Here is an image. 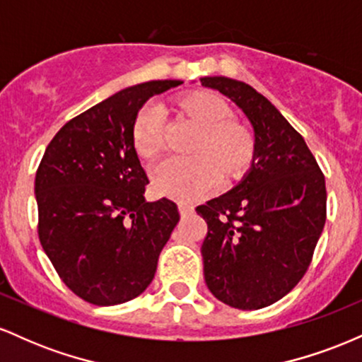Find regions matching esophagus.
<instances>
[{
  "mask_svg": "<svg viewBox=\"0 0 362 362\" xmlns=\"http://www.w3.org/2000/svg\"><path fill=\"white\" fill-rule=\"evenodd\" d=\"M178 211H180L182 216H189L194 213V206L187 204V202H178Z\"/></svg>",
  "mask_w": 362,
  "mask_h": 362,
  "instance_id": "34e87169",
  "label": "esophagus"
}]
</instances>
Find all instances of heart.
<instances>
[{
	"label": "heart",
	"mask_w": 362,
	"mask_h": 362,
	"mask_svg": "<svg viewBox=\"0 0 362 362\" xmlns=\"http://www.w3.org/2000/svg\"><path fill=\"white\" fill-rule=\"evenodd\" d=\"M178 114L199 127L190 160H167L153 170V189L160 195L195 201L221 182L243 178L252 168L257 141L250 127L231 119V109L209 91H192L175 102ZM132 146L143 160L151 161L163 151V110L143 107L132 124Z\"/></svg>",
	"instance_id": "obj_1"
}]
</instances>
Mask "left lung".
I'll list each match as a JSON object with an SVG mask.
<instances>
[{"instance_id":"obj_1","label":"left lung","mask_w":362,"mask_h":362,"mask_svg":"<svg viewBox=\"0 0 362 362\" xmlns=\"http://www.w3.org/2000/svg\"><path fill=\"white\" fill-rule=\"evenodd\" d=\"M245 112L257 153L248 175L195 211L207 223L201 253L211 293L238 310H260L303 279L327 219L325 177L300 132L243 81L202 78Z\"/></svg>"}]
</instances>
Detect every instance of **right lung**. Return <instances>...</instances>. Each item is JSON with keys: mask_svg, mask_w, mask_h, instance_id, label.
I'll return each instance as SVG.
<instances>
[{"mask_svg": "<svg viewBox=\"0 0 362 362\" xmlns=\"http://www.w3.org/2000/svg\"><path fill=\"white\" fill-rule=\"evenodd\" d=\"M178 85L141 83L76 115L57 131L37 168L40 245L61 281L91 305L139 296L180 219L170 199L144 201L149 180L132 146L141 107Z\"/></svg>", "mask_w": 362, "mask_h": 362, "instance_id": "add662e5", "label": "right lung"}]
</instances>
